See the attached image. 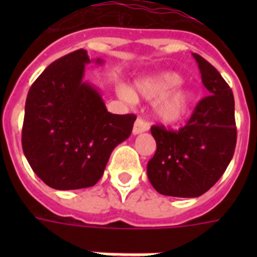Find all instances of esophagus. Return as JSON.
Masks as SVG:
<instances>
[{"label":"esophagus","instance_id":"esophagus-1","mask_svg":"<svg viewBox=\"0 0 257 257\" xmlns=\"http://www.w3.org/2000/svg\"><path fill=\"white\" fill-rule=\"evenodd\" d=\"M147 129H149V122H146L145 119H142V118H138V119L135 121L132 132H134V135H139L142 134V132H146Z\"/></svg>","mask_w":257,"mask_h":257}]
</instances>
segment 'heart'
Listing matches in <instances>:
<instances>
[{
    "mask_svg": "<svg viewBox=\"0 0 257 257\" xmlns=\"http://www.w3.org/2000/svg\"><path fill=\"white\" fill-rule=\"evenodd\" d=\"M121 95L128 100L138 96L156 100L154 114L165 123L179 122L186 115L191 103V92L180 82L178 74L171 71H162L139 79L135 84L134 92L121 88Z\"/></svg>",
    "mask_w": 257,
    "mask_h": 257,
    "instance_id": "heart-1",
    "label": "heart"
}]
</instances>
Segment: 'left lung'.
<instances>
[{
  "label": "left lung",
  "mask_w": 257,
  "mask_h": 257,
  "mask_svg": "<svg viewBox=\"0 0 257 257\" xmlns=\"http://www.w3.org/2000/svg\"><path fill=\"white\" fill-rule=\"evenodd\" d=\"M202 84L210 95L194 108L179 131L151 126L157 143L147 164V176L162 195L199 197L221 178L237 145L234 96L220 73L202 56L193 53Z\"/></svg>",
  "instance_id": "left-lung-1"
}]
</instances>
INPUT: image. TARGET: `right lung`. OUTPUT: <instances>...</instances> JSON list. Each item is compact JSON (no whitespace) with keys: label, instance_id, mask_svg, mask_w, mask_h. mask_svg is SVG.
<instances>
[{"label":"right lung","instance_id":"1","mask_svg":"<svg viewBox=\"0 0 257 257\" xmlns=\"http://www.w3.org/2000/svg\"><path fill=\"white\" fill-rule=\"evenodd\" d=\"M86 63L90 60L85 49L55 60L26 99L23 153L34 173L52 189L95 186L136 119L135 114L107 111L97 89L82 81Z\"/></svg>","mask_w":257,"mask_h":257}]
</instances>
